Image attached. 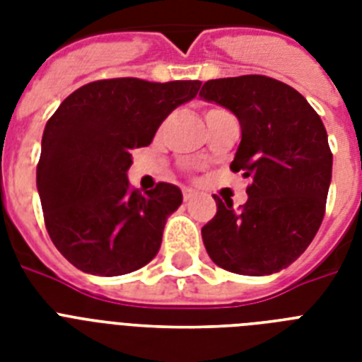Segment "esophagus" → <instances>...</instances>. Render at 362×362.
<instances>
[{
	"label": "esophagus",
	"mask_w": 362,
	"mask_h": 362,
	"mask_svg": "<svg viewBox=\"0 0 362 362\" xmlns=\"http://www.w3.org/2000/svg\"><path fill=\"white\" fill-rule=\"evenodd\" d=\"M182 195H184V201H192V199L195 197V192L189 189V187H184V189H182Z\"/></svg>",
	"instance_id": "1"
}]
</instances>
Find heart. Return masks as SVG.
<instances>
[{
  "instance_id": "b5f03b06",
  "label": "heart",
  "mask_w": 362,
  "mask_h": 362,
  "mask_svg": "<svg viewBox=\"0 0 362 362\" xmlns=\"http://www.w3.org/2000/svg\"><path fill=\"white\" fill-rule=\"evenodd\" d=\"M214 110H220V109H212V110H209V112H214ZM209 112H206V115H209Z\"/></svg>"
}]
</instances>
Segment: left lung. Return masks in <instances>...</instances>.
<instances>
[{
	"label": "left lung",
	"instance_id": "1",
	"mask_svg": "<svg viewBox=\"0 0 362 362\" xmlns=\"http://www.w3.org/2000/svg\"><path fill=\"white\" fill-rule=\"evenodd\" d=\"M199 98L238 118L231 169L250 180L242 209L214 197L218 212L201 229L204 247L235 274L280 272L300 257L323 221L332 176L325 125L295 88L263 75L204 82Z\"/></svg>",
	"mask_w": 362,
	"mask_h": 362
}]
</instances>
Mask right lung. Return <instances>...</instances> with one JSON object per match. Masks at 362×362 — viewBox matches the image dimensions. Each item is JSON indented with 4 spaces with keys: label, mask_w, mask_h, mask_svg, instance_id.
Instances as JSON below:
<instances>
[{
    "label": "right lung",
    "mask_w": 362,
    "mask_h": 362,
    "mask_svg": "<svg viewBox=\"0 0 362 362\" xmlns=\"http://www.w3.org/2000/svg\"><path fill=\"white\" fill-rule=\"evenodd\" d=\"M199 81L90 82L45 125L37 192L47 231L71 264L93 276H122L158 255L180 187L131 189L133 148L148 146L167 116L197 95Z\"/></svg>",
    "instance_id": "add662e5"
}]
</instances>
